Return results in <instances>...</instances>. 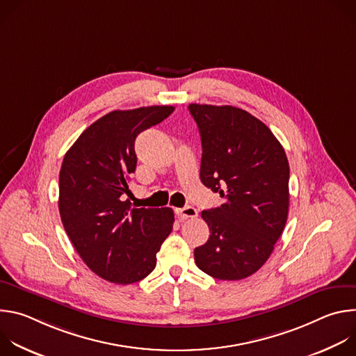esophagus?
Segmentation results:
<instances>
[{
    "label": "esophagus",
    "mask_w": 356,
    "mask_h": 356,
    "mask_svg": "<svg viewBox=\"0 0 356 356\" xmlns=\"http://www.w3.org/2000/svg\"><path fill=\"white\" fill-rule=\"evenodd\" d=\"M176 214L179 218L181 220H187V218H195L198 216L197 210L194 207H190V206H186L183 209H177L176 210Z\"/></svg>",
    "instance_id": "34e87169"
}]
</instances>
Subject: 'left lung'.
I'll return each instance as SVG.
<instances>
[{
  "label": "left lung",
  "instance_id": "left-lung-1",
  "mask_svg": "<svg viewBox=\"0 0 356 356\" xmlns=\"http://www.w3.org/2000/svg\"><path fill=\"white\" fill-rule=\"evenodd\" d=\"M202 158L200 179L225 198L201 213L209 241L194 249L198 269L220 280H241L269 259L289 214V162L272 131L232 106L190 104Z\"/></svg>",
  "mask_w": 356,
  "mask_h": 356
}]
</instances>
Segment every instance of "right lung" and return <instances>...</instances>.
Instances as JSON below:
<instances>
[{"instance_id": "add662e5", "label": "right lung", "mask_w": 356, "mask_h": 356, "mask_svg": "<svg viewBox=\"0 0 356 356\" xmlns=\"http://www.w3.org/2000/svg\"><path fill=\"white\" fill-rule=\"evenodd\" d=\"M172 106L117 110L91 124L66 152L59 213L74 249L99 277L115 284L145 279L175 222L173 210L135 209L129 194L136 136L168 118Z\"/></svg>"}]
</instances>
